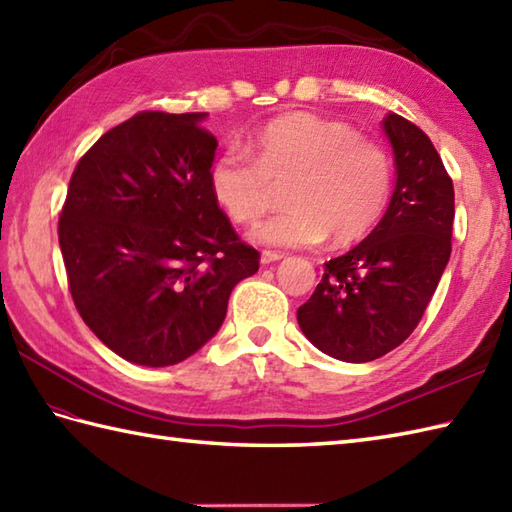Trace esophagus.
<instances>
[{"label": "esophagus", "mask_w": 512, "mask_h": 512, "mask_svg": "<svg viewBox=\"0 0 512 512\" xmlns=\"http://www.w3.org/2000/svg\"><path fill=\"white\" fill-rule=\"evenodd\" d=\"M281 257H284V255L275 253V250H264V253H262V264L268 266V264H273V262H279Z\"/></svg>", "instance_id": "esophagus-1"}]
</instances>
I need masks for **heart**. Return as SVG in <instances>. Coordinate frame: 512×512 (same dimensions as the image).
Here are the masks:
<instances>
[{
  "label": "heart",
  "mask_w": 512,
  "mask_h": 512,
  "mask_svg": "<svg viewBox=\"0 0 512 512\" xmlns=\"http://www.w3.org/2000/svg\"><path fill=\"white\" fill-rule=\"evenodd\" d=\"M255 156L231 147L213 162L211 187L231 220L255 224L288 184L290 209L255 228L268 246L350 244L374 231L394 191L389 151L352 125L308 112L273 118L255 134Z\"/></svg>",
  "instance_id": "heart-1"
}]
</instances>
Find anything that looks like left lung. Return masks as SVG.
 <instances>
[{
  "mask_svg": "<svg viewBox=\"0 0 512 512\" xmlns=\"http://www.w3.org/2000/svg\"><path fill=\"white\" fill-rule=\"evenodd\" d=\"M396 189L378 226L350 253L325 262L321 284L297 310L321 352L367 363L407 339L451 257L453 180L429 136L398 114L385 118Z\"/></svg>",
  "mask_w": 512,
  "mask_h": 512,
  "instance_id": "8db88e82",
  "label": "left lung"
}]
</instances>
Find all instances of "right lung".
<instances>
[{"mask_svg":"<svg viewBox=\"0 0 512 512\" xmlns=\"http://www.w3.org/2000/svg\"><path fill=\"white\" fill-rule=\"evenodd\" d=\"M204 112H138L76 162L59 215L68 288L125 361L176 365L220 330L259 253L217 204Z\"/></svg>","mask_w":512,"mask_h":512,"instance_id":"1","label":"right lung"}]
</instances>
